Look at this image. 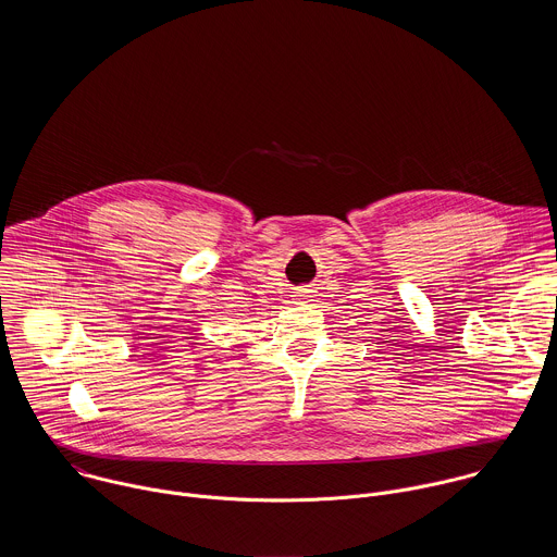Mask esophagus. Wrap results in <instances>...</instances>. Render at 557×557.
<instances>
[{
    "label": "esophagus",
    "mask_w": 557,
    "mask_h": 557,
    "mask_svg": "<svg viewBox=\"0 0 557 557\" xmlns=\"http://www.w3.org/2000/svg\"><path fill=\"white\" fill-rule=\"evenodd\" d=\"M311 294H313L311 289H307V287H300V289H296V292H294V298H296L298 302H307V300H311V298H313Z\"/></svg>",
    "instance_id": "obj_1"
}]
</instances>
